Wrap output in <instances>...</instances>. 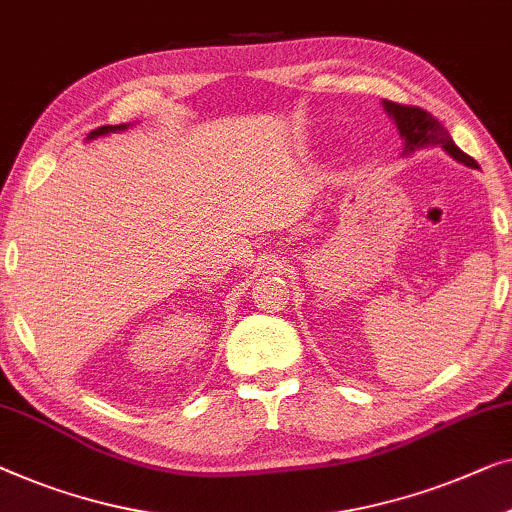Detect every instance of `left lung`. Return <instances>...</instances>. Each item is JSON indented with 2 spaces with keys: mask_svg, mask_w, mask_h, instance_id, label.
Instances as JSON below:
<instances>
[{
  "mask_svg": "<svg viewBox=\"0 0 512 512\" xmlns=\"http://www.w3.org/2000/svg\"><path fill=\"white\" fill-rule=\"evenodd\" d=\"M383 106L392 115V120L397 122L399 133L404 136V154L416 152L425 145H441L453 159L471 168H478L476 161L453 143L450 133L443 129V124L432 113L418 106H402V103L395 101H383Z\"/></svg>",
  "mask_w": 512,
  "mask_h": 512,
  "instance_id": "obj_1",
  "label": "left lung"
}]
</instances>
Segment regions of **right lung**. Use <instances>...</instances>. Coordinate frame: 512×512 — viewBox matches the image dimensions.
<instances>
[{
	"label": "right lung",
	"instance_id": "1",
	"mask_svg": "<svg viewBox=\"0 0 512 512\" xmlns=\"http://www.w3.org/2000/svg\"><path fill=\"white\" fill-rule=\"evenodd\" d=\"M124 129H127V124H108V127H99V129H94V131L90 133V138L103 136V133H110V131H124Z\"/></svg>",
	"mask_w": 512,
	"mask_h": 512
}]
</instances>
